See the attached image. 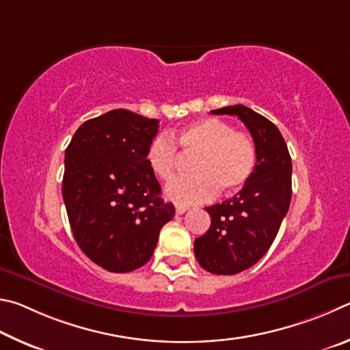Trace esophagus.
Listing matches in <instances>:
<instances>
[{
    "instance_id": "esophagus-1",
    "label": "esophagus",
    "mask_w": 350,
    "mask_h": 350,
    "mask_svg": "<svg viewBox=\"0 0 350 350\" xmlns=\"http://www.w3.org/2000/svg\"><path fill=\"white\" fill-rule=\"evenodd\" d=\"M187 211H189L187 206H181V204H176L175 206V213H176V215H183V213L187 212Z\"/></svg>"
}]
</instances>
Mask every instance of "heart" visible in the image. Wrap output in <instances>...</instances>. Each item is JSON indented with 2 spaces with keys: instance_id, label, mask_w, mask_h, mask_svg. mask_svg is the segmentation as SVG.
<instances>
[{
  "instance_id": "1",
  "label": "heart",
  "mask_w": 350,
  "mask_h": 350,
  "mask_svg": "<svg viewBox=\"0 0 350 350\" xmlns=\"http://www.w3.org/2000/svg\"><path fill=\"white\" fill-rule=\"evenodd\" d=\"M183 153L197 155L192 163L195 175L180 178L165 189V197L180 204L212 198L218 187L226 193L240 191L250 180L256 149L254 139L219 118H203L172 135ZM180 155L169 135L161 133L150 141L146 163L158 180L175 178Z\"/></svg>"
}]
</instances>
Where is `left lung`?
Wrapping results in <instances>:
<instances>
[{"mask_svg": "<svg viewBox=\"0 0 350 350\" xmlns=\"http://www.w3.org/2000/svg\"><path fill=\"white\" fill-rule=\"evenodd\" d=\"M212 113L238 116L256 149L250 180L230 200L206 207L211 228L193 243L204 271L235 275L260 261L278 234L292 198V159L278 127L252 109L237 104Z\"/></svg>", "mask_w": 350, "mask_h": 350, "instance_id": "obj_1", "label": "left lung"}]
</instances>
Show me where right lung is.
I'll use <instances>...</instances> for the list:
<instances>
[{
	"mask_svg": "<svg viewBox=\"0 0 350 350\" xmlns=\"http://www.w3.org/2000/svg\"><path fill=\"white\" fill-rule=\"evenodd\" d=\"M158 120L115 109L78 127L66 149L63 198L79 249L109 272L144 266L175 215L146 163Z\"/></svg>",
	"mask_w": 350,
	"mask_h": 350,
	"instance_id": "right-lung-1",
	"label": "right lung"
}]
</instances>
